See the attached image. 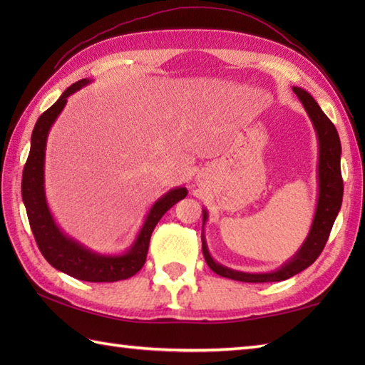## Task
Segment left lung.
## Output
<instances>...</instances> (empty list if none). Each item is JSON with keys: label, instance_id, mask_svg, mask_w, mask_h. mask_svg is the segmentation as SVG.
I'll list each match as a JSON object with an SVG mask.
<instances>
[{"label": "left lung", "instance_id": "obj_1", "mask_svg": "<svg viewBox=\"0 0 365 365\" xmlns=\"http://www.w3.org/2000/svg\"><path fill=\"white\" fill-rule=\"evenodd\" d=\"M297 97L301 100L302 106L311 119L317 141H319V168H317V180H319V196H317V205L314 220L309 229V234L304 242L298 247L285 263L269 273H246V271L232 269L229 267L221 265L216 262L210 251H208L207 240L204 235V226L208 220L207 208H202V252L207 265L212 271L222 277L234 279L240 282H279L285 281L294 274L301 273L302 269L311 267L323 251L324 245L328 242L329 232L332 229L337 215L342 207L344 197V182L340 174V155H342V145L340 138L328 115L322 111L319 103L314 97L302 88H292Z\"/></svg>", "mask_w": 365, "mask_h": 365}]
</instances>
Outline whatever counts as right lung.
Segmentation results:
<instances>
[{
	"label": "right lung",
	"mask_w": 365,
	"mask_h": 365,
	"mask_svg": "<svg viewBox=\"0 0 365 365\" xmlns=\"http://www.w3.org/2000/svg\"><path fill=\"white\" fill-rule=\"evenodd\" d=\"M92 80L84 78L68 86L56 103L51 105L41 118L37 119L33 135H31V149L21 177V197L25 204L31 230L42 255L63 273L80 281L88 282H115L135 276L143 268L147 251H149L150 235L161 216L178 200L187 197L188 190L175 187L155 200L145 215V220L139 229L133 243L127 251L119 254L97 252L84 246L78 240L67 235L54 220L46 202L45 195V150L46 138L54 120L64 110L67 98L76 91L88 86Z\"/></svg>",
	"instance_id": "add662e5"
}]
</instances>
